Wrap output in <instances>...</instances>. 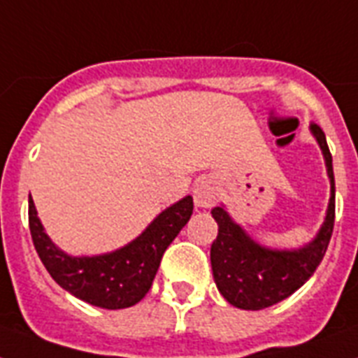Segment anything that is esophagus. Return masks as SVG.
Returning a JSON list of instances; mask_svg holds the SVG:
<instances>
[{
	"mask_svg": "<svg viewBox=\"0 0 358 358\" xmlns=\"http://www.w3.org/2000/svg\"><path fill=\"white\" fill-rule=\"evenodd\" d=\"M193 196H195V204L199 208H210L217 202V189L213 187L210 180L202 178L195 184L193 189Z\"/></svg>",
	"mask_w": 358,
	"mask_h": 358,
	"instance_id": "1",
	"label": "esophagus"
}]
</instances>
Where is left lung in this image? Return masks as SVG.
<instances>
[{"label":"left lung","mask_w":358,"mask_h":358,"mask_svg":"<svg viewBox=\"0 0 358 358\" xmlns=\"http://www.w3.org/2000/svg\"><path fill=\"white\" fill-rule=\"evenodd\" d=\"M310 129L322 146L331 178L327 217L312 243L299 250L264 249L239 229L223 208L212 210L219 224V234L210 250L213 278L224 299L238 308L262 310L289 297L312 277L327 252L334 229L333 156L323 129L314 122Z\"/></svg>","instance_id":"left-lung-1"}]
</instances>
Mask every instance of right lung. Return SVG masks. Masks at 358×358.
Segmentation results:
<instances>
[{
	"label": "right lung",
	"instance_id": "add662e5",
	"mask_svg": "<svg viewBox=\"0 0 358 358\" xmlns=\"http://www.w3.org/2000/svg\"><path fill=\"white\" fill-rule=\"evenodd\" d=\"M193 213L185 196L157 215L148 229L122 249L102 256L64 255L48 238L29 196V230L42 264L55 282L89 305L119 310L139 303L152 286L162 256Z\"/></svg>",
	"mask_w": 358,
	"mask_h": 358
}]
</instances>
